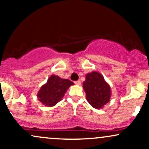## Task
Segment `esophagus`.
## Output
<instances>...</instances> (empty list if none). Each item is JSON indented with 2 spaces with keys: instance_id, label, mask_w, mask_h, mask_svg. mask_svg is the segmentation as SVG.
I'll use <instances>...</instances> for the list:
<instances>
[{
  "instance_id": "34e87169",
  "label": "esophagus",
  "mask_w": 149,
  "mask_h": 149,
  "mask_svg": "<svg viewBox=\"0 0 149 149\" xmlns=\"http://www.w3.org/2000/svg\"><path fill=\"white\" fill-rule=\"evenodd\" d=\"M74 83L77 85H81V82L80 81V80H77V81H75Z\"/></svg>"
}]
</instances>
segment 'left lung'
<instances>
[{
	"instance_id": "8db88e82",
	"label": "left lung",
	"mask_w": 149,
	"mask_h": 149,
	"mask_svg": "<svg viewBox=\"0 0 149 149\" xmlns=\"http://www.w3.org/2000/svg\"><path fill=\"white\" fill-rule=\"evenodd\" d=\"M83 88L86 94L87 101L95 109H102L110 102L111 87L101 73L97 71L87 73L85 80L83 83Z\"/></svg>"
}]
</instances>
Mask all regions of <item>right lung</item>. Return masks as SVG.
Segmentation results:
<instances>
[{
  "label": "right lung",
  "instance_id": "add662e5",
  "mask_svg": "<svg viewBox=\"0 0 149 149\" xmlns=\"http://www.w3.org/2000/svg\"><path fill=\"white\" fill-rule=\"evenodd\" d=\"M73 85L74 83L69 79L52 75L38 92V100L45 107H54L62 100L69 87Z\"/></svg>",
  "mask_w": 149,
  "mask_h": 149
}]
</instances>
